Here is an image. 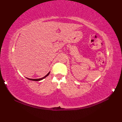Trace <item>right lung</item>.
<instances>
[{
    "label": "right lung",
    "instance_id": "1",
    "mask_svg": "<svg viewBox=\"0 0 122 122\" xmlns=\"http://www.w3.org/2000/svg\"><path fill=\"white\" fill-rule=\"evenodd\" d=\"M49 73H50V72H49V73L46 75V76H44V77H42V78H40V79H28V78H27L28 80H32V81H40V80H42V79H45V77H46V76H49Z\"/></svg>",
    "mask_w": 122,
    "mask_h": 122
}]
</instances>
